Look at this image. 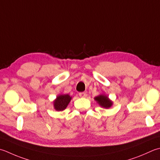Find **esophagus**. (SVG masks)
Segmentation results:
<instances>
[{
	"label": "esophagus",
	"instance_id": "1",
	"mask_svg": "<svg viewBox=\"0 0 160 160\" xmlns=\"http://www.w3.org/2000/svg\"><path fill=\"white\" fill-rule=\"evenodd\" d=\"M79 96L80 97H82V98H85L87 96V93L85 92H80L79 93Z\"/></svg>",
	"mask_w": 160,
	"mask_h": 160
}]
</instances>
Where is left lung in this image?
I'll return each instance as SVG.
<instances>
[{"label":"left lung","instance_id":"obj_1","mask_svg":"<svg viewBox=\"0 0 160 160\" xmlns=\"http://www.w3.org/2000/svg\"><path fill=\"white\" fill-rule=\"evenodd\" d=\"M96 101L99 103V105L104 108H110L112 105V102L109 101L108 97L105 95H100L95 98Z\"/></svg>","mask_w":160,"mask_h":160}]
</instances>
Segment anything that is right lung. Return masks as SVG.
Listing matches in <instances>:
<instances>
[{"mask_svg":"<svg viewBox=\"0 0 160 160\" xmlns=\"http://www.w3.org/2000/svg\"><path fill=\"white\" fill-rule=\"evenodd\" d=\"M71 99V97L68 94L60 95L57 97L55 101H54V108L58 111L64 110L67 107L68 103H69Z\"/></svg>","mask_w":160,"mask_h":160,"instance_id":"add662e5","label":"right lung"}]
</instances>
